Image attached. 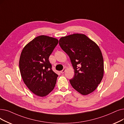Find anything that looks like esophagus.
<instances>
[{"instance_id": "1", "label": "esophagus", "mask_w": 124, "mask_h": 124, "mask_svg": "<svg viewBox=\"0 0 124 124\" xmlns=\"http://www.w3.org/2000/svg\"><path fill=\"white\" fill-rule=\"evenodd\" d=\"M65 70H66V69H63V70H61V71H60V72L61 73H64V72H65Z\"/></svg>"}]
</instances>
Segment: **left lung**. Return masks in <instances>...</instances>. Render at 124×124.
Segmentation results:
<instances>
[{
    "instance_id": "obj_1",
    "label": "left lung",
    "mask_w": 124,
    "mask_h": 124,
    "mask_svg": "<svg viewBox=\"0 0 124 124\" xmlns=\"http://www.w3.org/2000/svg\"><path fill=\"white\" fill-rule=\"evenodd\" d=\"M59 43L74 70V77L69 80L72 87L83 95L93 92L104 73L103 58L99 46L85 35L78 33L62 37Z\"/></svg>"
}]
</instances>
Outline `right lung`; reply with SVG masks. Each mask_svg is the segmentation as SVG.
<instances>
[{
	"mask_svg": "<svg viewBox=\"0 0 124 124\" xmlns=\"http://www.w3.org/2000/svg\"><path fill=\"white\" fill-rule=\"evenodd\" d=\"M58 40L39 36L27 44L19 60L21 77L31 92L40 97L49 94L56 85L58 74L52 69L49 58Z\"/></svg>",
	"mask_w": 124,
	"mask_h": 124,
	"instance_id": "right-lung-1",
	"label": "right lung"
}]
</instances>
